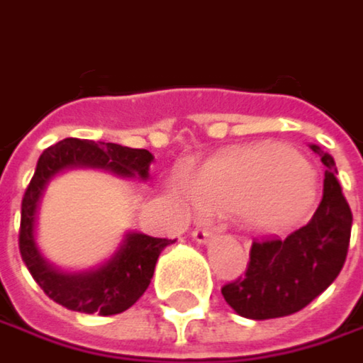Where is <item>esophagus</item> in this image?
<instances>
[{
    "mask_svg": "<svg viewBox=\"0 0 363 363\" xmlns=\"http://www.w3.org/2000/svg\"><path fill=\"white\" fill-rule=\"evenodd\" d=\"M214 239V233L210 228H195L193 230V241L199 243V245H206Z\"/></svg>",
    "mask_w": 363,
    "mask_h": 363,
    "instance_id": "obj_1",
    "label": "esophagus"
}]
</instances>
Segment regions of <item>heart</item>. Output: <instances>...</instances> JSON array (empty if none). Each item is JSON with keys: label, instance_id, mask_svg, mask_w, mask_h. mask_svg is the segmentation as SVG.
Segmentation results:
<instances>
[{"label": "heart", "instance_id": "obj_1", "mask_svg": "<svg viewBox=\"0 0 363 363\" xmlns=\"http://www.w3.org/2000/svg\"><path fill=\"white\" fill-rule=\"evenodd\" d=\"M186 208L203 212H241L253 233H279L312 210L315 172L295 149L259 143L208 160L191 182L172 184Z\"/></svg>", "mask_w": 363, "mask_h": 363}]
</instances>
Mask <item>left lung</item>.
Returning <instances> with one entry per match:
<instances>
[{
	"instance_id": "obj_1",
	"label": "left lung",
	"mask_w": 363,
	"mask_h": 363,
	"mask_svg": "<svg viewBox=\"0 0 363 363\" xmlns=\"http://www.w3.org/2000/svg\"><path fill=\"white\" fill-rule=\"evenodd\" d=\"M310 149L326 166L322 201L313 218L284 237L253 241L245 277L226 284V303L243 318L268 320L303 310L339 277L347 257L353 216L337 181L333 155Z\"/></svg>"
}]
</instances>
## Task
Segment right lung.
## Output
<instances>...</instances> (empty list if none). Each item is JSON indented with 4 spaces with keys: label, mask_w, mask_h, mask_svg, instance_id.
Segmentation results:
<instances>
[{
    "label": "right lung",
    "mask_w": 363,
    "mask_h": 363,
    "mask_svg": "<svg viewBox=\"0 0 363 363\" xmlns=\"http://www.w3.org/2000/svg\"><path fill=\"white\" fill-rule=\"evenodd\" d=\"M151 162L153 155L147 149L81 139H64L41 153L35 177L22 199L20 253L33 279L55 303L81 313L114 315L126 312L147 291L160 253L174 241L126 230L114 253L97 266L62 270L43 255L37 239L39 210L50 182L68 170L81 168L147 182Z\"/></svg>",
    "instance_id": "right-lung-1"
}]
</instances>
